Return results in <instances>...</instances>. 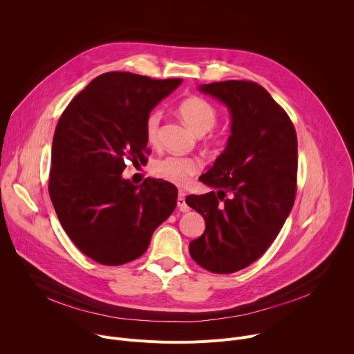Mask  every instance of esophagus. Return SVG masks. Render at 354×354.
I'll return each mask as SVG.
<instances>
[{"label":"esophagus","instance_id":"esophagus-1","mask_svg":"<svg viewBox=\"0 0 354 354\" xmlns=\"http://www.w3.org/2000/svg\"><path fill=\"white\" fill-rule=\"evenodd\" d=\"M178 207L182 210V212H186L189 207H187V205H186V201H185V192L183 190H179V194H178Z\"/></svg>","mask_w":354,"mask_h":354}]
</instances>
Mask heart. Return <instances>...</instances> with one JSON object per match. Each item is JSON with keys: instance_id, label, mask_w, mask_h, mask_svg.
<instances>
[{"instance_id": "b5f03b06", "label": "heart", "mask_w": 354, "mask_h": 354, "mask_svg": "<svg viewBox=\"0 0 354 354\" xmlns=\"http://www.w3.org/2000/svg\"><path fill=\"white\" fill-rule=\"evenodd\" d=\"M179 115L183 122L198 136L209 133L218 120L217 109L207 102L206 99L192 96L185 99L179 105ZM160 124L161 113H149L145 120V138L148 144L156 145L160 138ZM201 169L200 160L194 157H178L169 156L157 160L153 164V172L156 176L175 183L178 186H185L190 179L198 174Z\"/></svg>"}]
</instances>
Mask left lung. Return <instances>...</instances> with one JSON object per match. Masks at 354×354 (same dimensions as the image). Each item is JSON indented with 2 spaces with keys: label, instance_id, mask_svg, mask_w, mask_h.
Segmentation results:
<instances>
[{
  "label": "left lung",
  "instance_id": "8db88e82",
  "mask_svg": "<svg viewBox=\"0 0 354 354\" xmlns=\"http://www.w3.org/2000/svg\"><path fill=\"white\" fill-rule=\"evenodd\" d=\"M231 116L227 147L200 176L216 189L186 197L205 217V234L189 243L196 263L234 273L259 259L286 223L297 192V134L270 93L252 81L203 84Z\"/></svg>",
  "mask_w": 354,
  "mask_h": 354
}]
</instances>
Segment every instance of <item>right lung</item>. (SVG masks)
Listing matches in <instances>:
<instances>
[{
  "label": "right lung",
  "mask_w": 354,
  "mask_h": 354,
  "mask_svg": "<svg viewBox=\"0 0 354 354\" xmlns=\"http://www.w3.org/2000/svg\"><path fill=\"white\" fill-rule=\"evenodd\" d=\"M180 82L105 73L71 100L57 123L50 198L70 239L97 263L140 258L176 207L172 183L147 178L136 186L122 174L126 162L145 160V120Z\"/></svg>",
  "instance_id": "obj_1"
}]
</instances>
